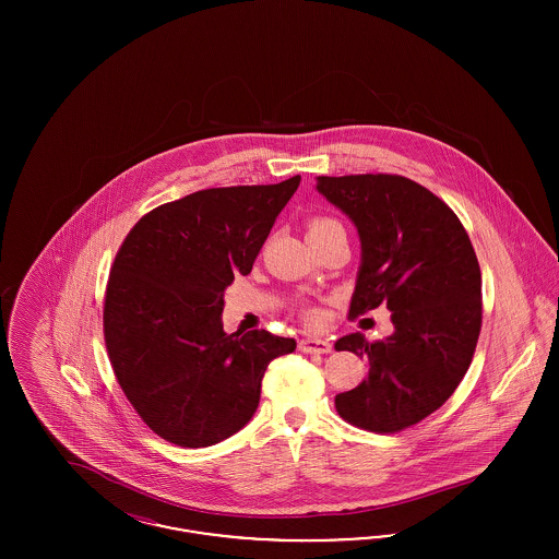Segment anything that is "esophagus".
<instances>
[{
    "label": "esophagus",
    "mask_w": 559,
    "mask_h": 559,
    "mask_svg": "<svg viewBox=\"0 0 559 559\" xmlns=\"http://www.w3.org/2000/svg\"><path fill=\"white\" fill-rule=\"evenodd\" d=\"M299 349L306 354H329L333 346L326 340H317V337H306L299 342Z\"/></svg>",
    "instance_id": "1"
}]
</instances>
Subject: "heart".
Wrapping results in <instances>:
<instances>
[{
    "label": "heart",
    "mask_w": 559,
    "mask_h": 559,
    "mask_svg": "<svg viewBox=\"0 0 559 559\" xmlns=\"http://www.w3.org/2000/svg\"><path fill=\"white\" fill-rule=\"evenodd\" d=\"M329 224H335V219H331V217H314V219L308 222V233H314V230L324 228V226H329ZM308 319H317V314H314V312H308Z\"/></svg>",
    "instance_id": "1"
}]
</instances>
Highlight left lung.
<instances>
[{
	"instance_id": "8db88e82",
	"label": "left lung",
	"mask_w": 559,
	"mask_h": 559,
	"mask_svg": "<svg viewBox=\"0 0 559 559\" xmlns=\"http://www.w3.org/2000/svg\"><path fill=\"white\" fill-rule=\"evenodd\" d=\"M317 190L354 222L360 267L349 319L381 304L394 333H362L335 349L369 360V377L335 396L352 426L394 433L438 411L472 365L481 329V274L463 224L427 188L390 174L317 178Z\"/></svg>"
}]
</instances>
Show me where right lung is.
<instances>
[{"mask_svg":"<svg viewBox=\"0 0 559 559\" xmlns=\"http://www.w3.org/2000/svg\"><path fill=\"white\" fill-rule=\"evenodd\" d=\"M207 188L142 215L117 251L105 295V344L140 419L163 440L201 449L247 426L270 360L295 340L222 326L224 292L249 274L299 187Z\"/></svg>","mask_w":559,"mask_h":559,"instance_id":"add662e5","label":"right lung"}]
</instances>
